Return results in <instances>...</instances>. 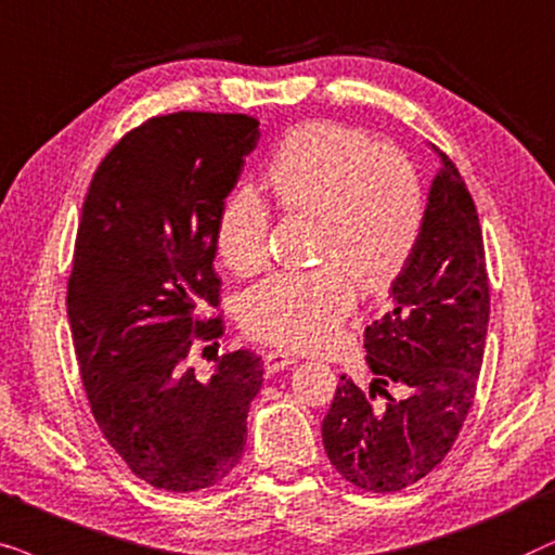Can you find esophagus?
<instances>
[{"label":"esophagus","mask_w":555,"mask_h":555,"mask_svg":"<svg viewBox=\"0 0 555 555\" xmlns=\"http://www.w3.org/2000/svg\"><path fill=\"white\" fill-rule=\"evenodd\" d=\"M294 365V358L289 352H279V350H271L263 354V371L266 375H276L279 371H284V367Z\"/></svg>","instance_id":"1"}]
</instances>
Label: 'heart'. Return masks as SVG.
Returning a JSON list of instances; mask_svg holds the SVG:
<instances>
[{
    "label": "heart",
    "mask_w": 555,
    "mask_h": 555,
    "mask_svg": "<svg viewBox=\"0 0 555 555\" xmlns=\"http://www.w3.org/2000/svg\"><path fill=\"white\" fill-rule=\"evenodd\" d=\"M286 210L320 218L312 271H279L246 292L241 322L250 335L292 350H322L354 309V283L383 292L416 250L424 192L416 169L393 146L335 121L297 127L266 169ZM271 212L254 190L225 197L216 246L228 269L254 273L269 256Z\"/></svg>",
    "instance_id": "heart-1"
}]
</instances>
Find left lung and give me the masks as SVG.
<instances>
[{
    "instance_id": "8db88e82",
    "label": "left lung",
    "mask_w": 555,
    "mask_h": 555,
    "mask_svg": "<svg viewBox=\"0 0 555 555\" xmlns=\"http://www.w3.org/2000/svg\"><path fill=\"white\" fill-rule=\"evenodd\" d=\"M428 146L441 169L428 188L416 250L390 284V309L365 327L371 393L343 375L322 421L332 467L371 492L403 490L444 460L475 401L490 322L475 203L452 159ZM375 395L387 403L373 404Z\"/></svg>"
}]
</instances>
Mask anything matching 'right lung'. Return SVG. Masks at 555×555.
<instances>
[{
	"instance_id": "add662e5",
	"label": "right lung",
	"mask_w": 555,
	"mask_h": 555,
	"mask_svg": "<svg viewBox=\"0 0 555 555\" xmlns=\"http://www.w3.org/2000/svg\"><path fill=\"white\" fill-rule=\"evenodd\" d=\"M243 114L157 116L129 131L95 169L68 282V320L93 418L139 479L167 492L216 485L246 447L263 383L248 350L195 375V339L212 343L216 223L256 150ZM218 345V343H216Z\"/></svg>"
}]
</instances>
